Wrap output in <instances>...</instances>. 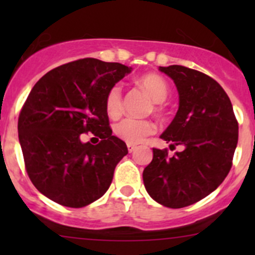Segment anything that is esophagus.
Returning a JSON list of instances; mask_svg holds the SVG:
<instances>
[{
    "label": "esophagus",
    "mask_w": 255,
    "mask_h": 255,
    "mask_svg": "<svg viewBox=\"0 0 255 255\" xmlns=\"http://www.w3.org/2000/svg\"><path fill=\"white\" fill-rule=\"evenodd\" d=\"M127 148H128V151H129V153H132V151L135 150V148H137V146L133 145V144H128Z\"/></svg>",
    "instance_id": "obj_1"
}]
</instances>
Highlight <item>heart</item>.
<instances>
[{"mask_svg": "<svg viewBox=\"0 0 255 255\" xmlns=\"http://www.w3.org/2000/svg\"><path fill=\"white\" fill-rule=\"evenodd\" d=\"M140 86L148 92L149 96L155 101L154 111L160 113L163 111L160 102H164L169 96V85L165 79L156 74H148L138 80ZM123 107L122 85L120 82L112 85L106 94L105 109L110 117H117ZM113 132L120 139L128 144H138L143 142L146 137L155 132V125L149 120H134L123 118L113 126Z\"/></svg>", "mask_w": 255, "mask_h": 255, "instance_id": "1", "label": "heart"}]
</instances>
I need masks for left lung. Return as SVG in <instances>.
I'll use <instances>...</instances> for the list:
<instances>
[{"label":"left lung","instance_id":"obj_1","mask_svg":"<svg viewBox=\"0 0 255 255\" xmlns=\"http://www.w3.org/2000/svg\"><path fill=\"white\" fill-rule=\"evenodd\" d=\"M175 82L179 110L161 139L170 149L153 148V160L143 181L151 199L170 208L190 206L215 191L232 168L238 122L220 84L201 71L181 65L160 66Z\"/></svg>","mask_w":255,"mask_h":255}]
</instances>
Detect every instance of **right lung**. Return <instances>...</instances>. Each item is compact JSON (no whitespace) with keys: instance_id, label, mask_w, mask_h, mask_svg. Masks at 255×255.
I'll return each mask as SVG.
<instances>
[{"instance_id":"obj_1","label":"right lung","mask_w":255,"mask_h":255,"mask_svg":"<svg viewBox=\"0 0 255 255\" xmlns=\"http://www.w3.org/2000/svg\"><path fill=\"white\" fill-rule=\"evenodd\" d=\"M128 73L123 64L85 58L53 69L33 86L18 117V137L25 171L48 199L79 208L109 190L128 149L112 135L105 99ZM89 131L99 144L81 142Z\"/></svg>"}]
</instances>
